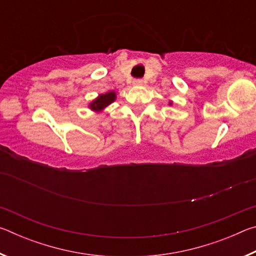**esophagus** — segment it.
Wrapping results in <instances>:
<instances>
[{"instance_id": "esophagus-1", "label": "esophagus", "mask_w": 256, "mask_h": 256, "mask_svg": "<svg viewBox=\"0 0 256 256\" xmlns=\"http://www.w3.org/2000/svg\"><path fill=\"white\" fill-rule=\"evenodd\" d=\"M133 86H140V84H142V80H133Z\"/></svg>"}]
</instances>
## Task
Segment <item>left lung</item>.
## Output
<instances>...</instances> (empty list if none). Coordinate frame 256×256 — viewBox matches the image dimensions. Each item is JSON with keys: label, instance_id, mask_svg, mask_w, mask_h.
Listing matches in <instances>:
<instances>
[{"label": "left lung", "instance_id": "8db88e82", "mask_svg": "<svg viewBox=\"0 0 256 256\" xmlns=\"http://www.w3.org/2000/svg\"><path fill=\"white\" fill-rule=\"evenodd\" d=\"M170 104H172V102H170Z\"/></svg>", "mask_w": 256, "mask_h": 256}]
</instances>
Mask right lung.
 Wrapping results in <instances>:
<instances>
[{
    "label": "right lung",
    "mask_w": 256,
    "mask_h": 256,
    "mask_svg": "<svg viewBox=\"0 0 256 256\" xmlns=\"http://www.w3.org/2000/svg\"><path fill=\"white\" fill-rule=\"evenodd\" d=\"M116 99V94L115 92H108L106 94H102L90 102L89 107L92 108L94 112H102L104 108L110 105L112 102H114Z\"/></svg>",
    "instance_id": "1"
}]
</instances>
